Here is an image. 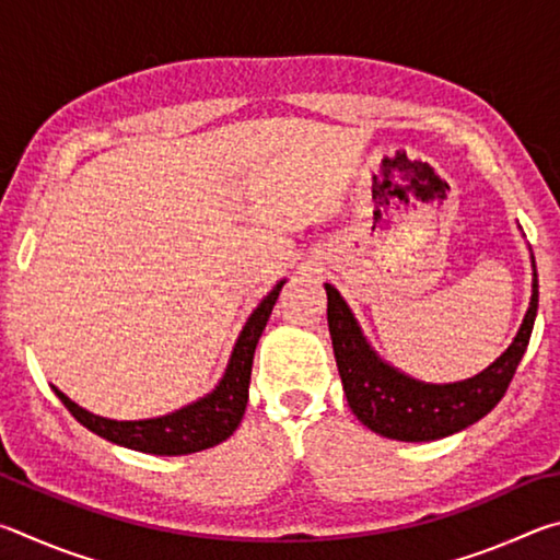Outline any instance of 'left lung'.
I'll list each match as a JSON object with an SVG mask.
<instances>
[{
    "mask_svg": "<svg viewBox=\"0 0 560 560\" xmlns=\"http://www.w3.org/2000/svg\"><path fill=\"white\" fill-rule=\"evenodd\" d=\"M328 330L350 410L365 428L400 442H430L469 428L494 410L526 353L538 308V273L524 324L509 350L485 373L452 385H424L385 365L355 324L340 293L326 283Z\"/></svg>",
    "mask_w": 560,
    "mask_h": 560,
    "instance_id": "left-lung-1",
    "label": "left lung"
}]
</instances>
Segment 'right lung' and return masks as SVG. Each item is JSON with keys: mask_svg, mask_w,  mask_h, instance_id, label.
Instances as JSON below:
<instances>
[{"mask_svg": "<svg viewBox=\"0 0 560 560\" xmlns=\"http://www.w3.org/2000/svg\"><path fill=\"white\" fill-rule=\"evenodd\" d=\"M281 287L283 281L273 287L269 296L259 303L257 311L249 316V320H246L242 336L234 346L230 365H226V373L222 377V383L217 385V390L202 397V400H197L195 405H187L173 415L155 417V420L116 422L86 412L83 407L71 402L61 390H56V387L54 393L59 395L66 410H69L83 428L96 432L103 440L120 444V447L145 454H163V457H177V454H192L207 447H214V444L224 442L236 428H240L242 415L246 410V400H249L254 348L259 343V336L264 326H267Z\"/></svg>", "mask_w": 560, "mask_h": 560, "instance_id": "1", "label": "right lung"}]
</instances>
